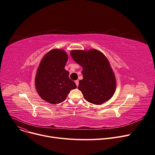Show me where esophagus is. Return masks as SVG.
<instances>
[{
	"label": "esophagus",
	"instance_id": "34e87169",
	"mask_svg": "<svg viewBox=\"0 0 155 155\" xmlns=\"http://www.w3.org/2000/svg\"><path fill=\"white\" fill-rule=\"evenodd\" d=\"M75 84H76L77 86L78 87V85H79V81H78V80H75Z\"/></svg>",
	"mask_w": 155,
	"mask_h": 155
}]
</instances>
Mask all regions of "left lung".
<instances>
[{
	"label": "left lung",
	"instance_id": "8db88e82",
	"mask_svg": "<svg viewBox=\"0 0 155 155\" xmlns=\"http://www.w3.org/2000/svg\"><path fill=\"white\" fill-rule=\"evenodd\" d=\"M71 56L83 68V80L79 81L78 90L85 99L95 105L110 100L116 88L114 74L107 57L100 51L72 50Z\"/></svg>",
	"mask_w": 155,
	"mask_h": 155
}]
</instances>
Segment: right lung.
<instances>
[{"mask_svg": "<svg viewBox=\"0 0 155 155\" xmlns=\"http://www.w3.org/2000/svg\"><path fill=\"white\" fill-rule=\"evenodd\" d=\"M68 55L64 50L54 49L41 60L35 77L38 95L51 104L64 101L71 90L77 88L65 69Z\"/></svg>", "mask_w": 155, "mask_h": 155, "instance_id": "obj_1", "label": "right lung"}]
</instances>
